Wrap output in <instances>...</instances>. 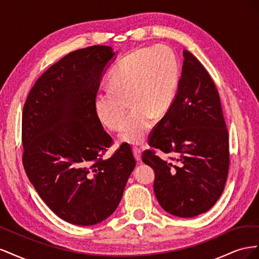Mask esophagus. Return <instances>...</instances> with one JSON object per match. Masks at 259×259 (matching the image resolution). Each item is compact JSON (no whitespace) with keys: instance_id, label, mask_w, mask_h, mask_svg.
<instances>
[{"instance_id":"1","label":"esophagus","mask_w":259,"mask_h":259,"mask_svg":"<svg viewBox=\"0 0 259 259\" xmlns=\"http://www.w3.org/2000/svg\"><path fill=\"white\" fill-rule=\"evenodd\" d=\"M133 152H134V155H135V159L140 162L142 161V150L138 147H134L133 148Z\"/></svg>"}]
</instances>
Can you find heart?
I'll list each match as a JSON object with an SVG mask.
<instances>
[{"label": "heart", "instance_id": "heart-1", "mask_svg": "<svg viewBox=\"0 0 259 259\" xmlns=\"http://www.w3.org/2000/svg\"><path fill=\"white\" fill-rule=\"evenodd\" d=\"M178 79V61L167 46L134 51L113 68L109 90L100 91L96 95V115L109 130H119L130 100L133 110L119 138L132 145L142 144L151 130L152 117L162 116L173 103Z\"/></svg>", "mask_w": 259, "mask_h": 259}]
</instances>
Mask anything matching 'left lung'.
<instances>
[{
  "label": "left lung",
  "mask_w": 259,
  "mask_h": 259,
  "mask_svg": "<svg viewBox=\"0 0 259 259\" xmlns=\"http://www.w3.org/2000/svg\"><path fill=\"white\" fill-rule=\"evenodd\" d=\"M149 146L175 154L165 161L154 150L143 153L155 173L153 189L164 210L190 218L214 206L228 177V131L215 83L186 50L177 94Z\"/></svg>",
  "instance_id": "obj_1"
}]
</instances>
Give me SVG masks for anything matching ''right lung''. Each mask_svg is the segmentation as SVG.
<instances>
[{"mask_svg": "<svg viewBox=\"0 0 259 259\" xmlns=\"http://www.w3.org/2000/svg\"><path fill=\"white\" fill-rule=\"evenodd\" d=\"M114 55L106 45L69 53L38 77L23 106L27 176L45 204L73 225H96L110 216L136 165L125 144L103 158L113 140L94 100Z\"/></svg>", "mask_w": 259, "mask_h": 259, "instance_id": "right-lung-1", "label": "right lung"}]
</instances>
